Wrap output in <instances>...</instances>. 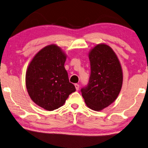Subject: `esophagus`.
I'll use <instances>...</instances> for the list:
<instances>
[{"mask_svg":"<svg viewBox=\"0 0 148 148\" xmlns=\"http://www.w3.org/2000/svg\"><path fill=\"white\" fill-rule=\"evenodd\" d=\"M74 86H75V88H76V90H79V84H74Z\"/></svg>","mask_w":148,"mask_h":148,"instance_id":"1","label":"esophagus"}]
</instances>
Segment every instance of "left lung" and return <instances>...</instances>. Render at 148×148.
<instances>
[{
	"label": "left lung",
	"mask_w": 148,
	"mask_h": 148,
	"mask_svg": "<svg viewBox=\"0 0 148 148\" xmlns=\"http://www.w3.org/2000/svg\"><path fill=\"white\" fill-rule=\"evenodd\" d=\"M91 74L88 86L81 90L87 106L101 111L118 97L123 85V70L115 53L106 44L95 46L89 53Z\"/></svg>",
	"instance_id": "obj_1"
}]
</instances>
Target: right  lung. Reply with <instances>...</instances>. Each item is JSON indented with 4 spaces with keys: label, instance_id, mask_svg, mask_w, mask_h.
I'll return each mask as SVG.
<instances>
[{
    "label": "right lung",
    "instance_id": "1",
    "mask_svg": "<svg viewBox=\"0 0 148 148\" xmlns=\"http://www.w3.org/2000/svg\"><path fill=\"white\" fill-rule=\"evenodd\" d=\"M66 55L57 45L45 47L28 66L25 86L30 98L38 106L53 111L62 106L76 91L64 68Z\"/></svg>",
    "mask_w": 148,
    "mask_h": 148
}]
</instances>
